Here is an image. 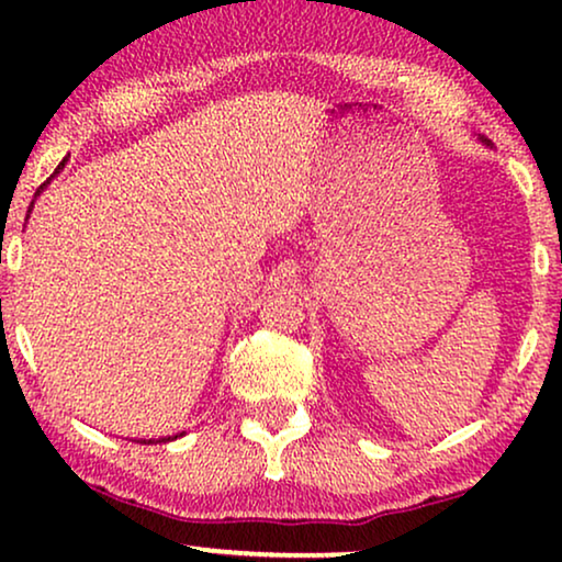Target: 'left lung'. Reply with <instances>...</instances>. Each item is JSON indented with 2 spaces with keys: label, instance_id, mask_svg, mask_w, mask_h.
Masks as SVG:
<instances>
[{
  "label": "left lung",
  "instance_id": "obj_1",
  "mask_svg": "<svg viewBox=\"0 0 562 562\" xmlns=\"http://www.w3.org/2000/svg\"><path fill=\"white\" fill-rule=\"evenodd\" d=\"M479 140H481V143H483V145H491V143H488V140H486V137H479Z\"/></svg>",
  "mask_w": 562,
  "mask_h": 562
}]
</instances>
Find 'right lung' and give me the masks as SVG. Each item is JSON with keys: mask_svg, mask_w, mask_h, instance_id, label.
<instances>
[{"mask_svg": "<svg viewBox=\"0 0 562 562\" xmlns=\"http://www.w3.org/2000/svg\"><path fill=\"white\" fill-rule=\"evenodd\" d=\"M66 160H68V158H64V160H60V164H58V168H56V173H53V176H58L60 171H64ZM53 176H50V179H53ZM50 179L43 183V187H41V191H43L45 187H48V183H50ZM41 191H37V194H41ZM37 194H35V196H37ZM27 212H30V210H27ZM181 435H183V432H181ZM181 435H173V437H160V440H148V442H171V440H176V437H181ZM140 442H145V440H140Z\"/></svg>", "mask_w": 562, "mask_h": 562, "instance_id": "obj_1", "label": "right lung"}]
</instances>
